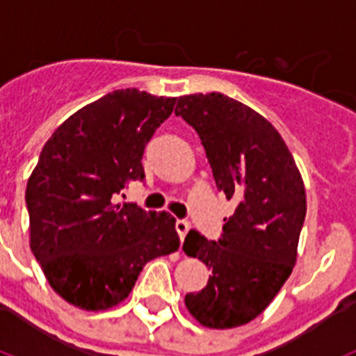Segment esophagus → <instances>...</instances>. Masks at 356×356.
Here are the masks:
<instances>
[{"instance_id": "1", "label": "esophagus", "mask_w": 356, "mask_h": 356, "mask_svg": "<svg viewBox=\"0 0 356 356\" xmlns=\"http://www.w3.org/2000/svg\"><path fill=\"white\" fill-rule=\"evenodd\" d=\"M175 228H176V232H178V235H180L181 241H184L185 235H187V232H188V228H191V222L184 221V219H178L175 225Z\"/></svg>"}]
</instances>
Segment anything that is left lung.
I'll list each match as a JSON object with an SVG mask.
<instances>
[{
  "instance_id": "left-lung-1",
  "label": "left lung",
  "mask_w": 356,
  "mask_h": 356,
  "mask_svg": "<svg viewBox=\"0 0 356 356\" xmlns=\"http://www.w3.org/2000/svg\"><path fill=\"white\" fill-rule=\"evenodd\" d=\"M175 114L197 131L217 188L237 205L217 242L197 229L185 237V253L212 271L185 307L207 328H237L269 307L294 269L307 213L303 178L276 128L234 97L188 94Z\"/></svg>"
}]
</instances>
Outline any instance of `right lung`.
Segmentation results:
<instances>
[{"label": "right lung", "instance_id": "1", "mask_svg": "<svg viewBox=\"0 0 356 356\" xmlns=\"http://www.w3.org/2000/svg\"><path fill=\"white\" fill-rule=\"evenodd\" d=\"M175 103L137 89L99 97L53 131L28 178L31 251L53 291L81 310L124 301L149 260L180 248L171 213L114 203L144 178V147Z\"/></svg>", "mask_w": 356, "mask_h": 356}]
</instances>
